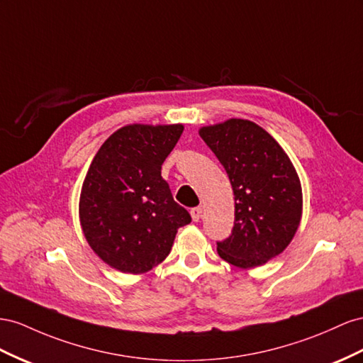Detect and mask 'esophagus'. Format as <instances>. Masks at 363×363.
Returning <instances> with one entry per match:
<instances>
[{
  "label": "esophagus",
  "instance_id": "34e87169",
  "mask_svg": "<svg viewBox=\"0 0 363 363\" xmlns=\"http://www.w3.org/2000/svg\"><path fill=\"white\" fill-rule=\"evenodd\" d=\"M201 212H203V209L200 208V206H199V208H192V209H191V217H192V220H194V221H199V220L201 218Z\"/></svg>",
  "mask_w": 363,
  "mask_h": 363
}]
</instances>
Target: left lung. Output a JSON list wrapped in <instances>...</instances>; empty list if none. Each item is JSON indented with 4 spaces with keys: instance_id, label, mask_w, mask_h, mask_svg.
<instances>
[{
    "instance_id": "obj_1",
    "label": "left lung",
    "mask_w": 363,
    "mask_h": 363,
    "mask_svg": "<svg viewBox=\"0 0 363 363\" xmlns=\"http://www.w3.org/2000/svg\"><path fill=\"white\" fill-rule=\"evenodd\" d=\"M199 133L226 169L235 195L233 229L217 242L218 255L240 269L262 266L289 246L299 228L302 189L295 166L250 121L229 119Z\"/></svg>"
}]
</instances>
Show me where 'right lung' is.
Listing matches in <instances>:
<instances>
[{
    "label": "right lung",
    "instance_id": "add662e5",
    "mask_svg": "<svg viewBox=\"0 0 363 363\" xmlns=\"http://www.w3.org/2000/svg\"><path fill=\"white\" fill-rule=\"evenodd\" d=\"M183 125H126L113 133L88 168L79 200L85 238L116 270L139 275L168 257L191 215L175 203L162 164Z\"/></svg>",
    "mask_w": 363,
    "mask_h": 363
}]
</instances>
